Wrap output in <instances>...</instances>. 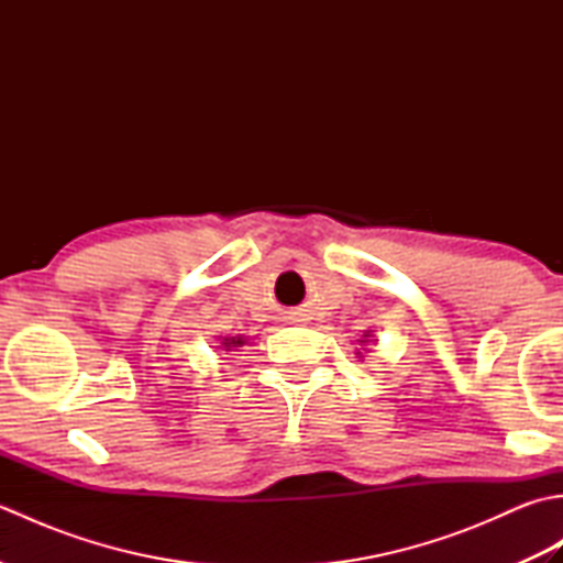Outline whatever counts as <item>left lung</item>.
Masks as SVG:
<instances>
[{
    "label": "left lung",
    "instance_id": "8db88e82",
    "mask_svg": "<svg viewBox=\"0 0 563 563\" xmlns=\"http://www.w3.org/2000/svg\"><path fill=\"white\" fill-rule=\"evenodd\" d=\"M357 343H361V345H363V351H365V345H367V343H377V339H375V333H373V331H365V333H363V339L357 341ZM357 355L363 357V353H361V351H357Z\"/></svg>",
    "mask_w": 563,
    "mask_h": 563
}]
</instances>
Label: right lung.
<instances>
[{
	"label": "right lung",
	"mask_w": 563,
	"mask_h": 563,
	"mask_svg": "<svg viewBox=\"0 0 563 563\" xmlns=\"http://www.w3.org/2000/svg\"><path fill=\"white\" fill-rule=\"evenodd\" d=\"M214 341L220 343L218 349H222V351H239V349H242V345L249 343L246 336H218Z\"/></svg>",
	"instance_id": "1"
}]
</instances>
